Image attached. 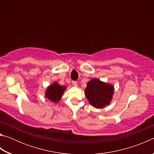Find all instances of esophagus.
Wrapping results in <instances>:
<instances>
[{
	"instance_id": "34e87169",
	"label": "esophagus",
	"mask_w": 154,
	"mask_h": 154,
	"mask_svg": "<svg viewBox=\"0 0 154 154\" xmlns=\"http://www.w3.org/2000/svg\"><path fill=\"white\" fill-rule=\"evenodd\" d=\"M72 85H73L74 87H77L78 85H77V82H75V81H74V82H72Z\"/></svg>"
}]
</instances>
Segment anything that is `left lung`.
<instances>
[{"mask_svg": "<svg viewBox=\"0 0 154 154\" xmlns=\"http://www.w3.org/2000/svg\"><path fill=\"white\" fill-rule=\"evenodd\" d=\"M114 93L113 85L95 78L89 81L85 89V97L90 105L96 109H103L110 104Z\"/></svg>", "mask_w": 154, "mask_h": 154, "instance_id": "left-lung-1", "label": "left lung"}]
</instances>
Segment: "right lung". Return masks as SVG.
Returning a JSON list of instances; mask_svg holds the SVG:
<instances>
[{
  "label": "right lung",
  "instance_id": "right-lung-1",
  "mask_svg": "<svg viewBox=\"0 0 154 154\" xmlns=\"http://www.w3.org/2000/svg\"><path fill=\"white\" fill-rule=\"evenodd\" d=\"M66 89V86H62L58 84V82H54L47 88L45 95V98L53 103H58Z\"/></svg>",
  "mask_w": 154,
  "mask_h": 154
}]
</instances>
